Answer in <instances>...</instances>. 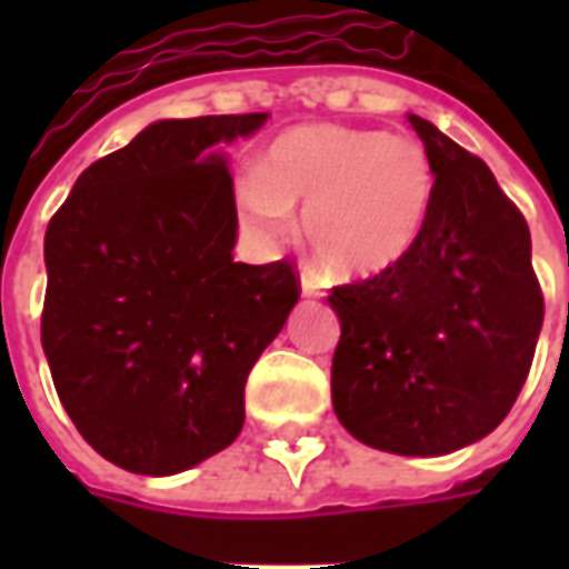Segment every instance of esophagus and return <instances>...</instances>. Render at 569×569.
<instances>
[{
  "label": "esophagus",
  "mask_w": 569,
  "mask_h": 569,
  "mask_svg": "<svg viewBox=\"0 0 569 569\" xmlns=\"http://www.w3.org/2000/svg\"><path fill=\"white\" fill-rule=\"evenodd\" d=\"M301 296H305V298H320L322 296V289H320V283H317V277H313L310 271L301 273Z\"/></svg>",
  "instance_id": "1"
}]
</instances>
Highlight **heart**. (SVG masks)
I'll use <instances>...</instances> for the list:
<instances>
[{
    "label": "heart",
    "mask_w": 569,
    "mask_h": 569,
    "mask_svg": "<svg viewBox=\"0 0 569 569\" xmlns=\"http://www.w3.org/2000/svg\"><path fill=\"white\" fill-rule=\"evenodd\" d=\"M301 231L335 280L393 271L418 243L432 203V163L418 140L345 124H305L264 149L240 186V212L261 234Z\"/></svg>",
    "instance_id": "b5f03b06"
}]
</instances>
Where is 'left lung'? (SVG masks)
Returning a JSON list of instances; mask_svg holds the SVG:
<instances>
[{
  "mask_svg": "<svg viewBox=\"0 0 569 569\" xmlns=\"http://www.w3.org/2000/svg\"><path fill=\"white\" fill-rule=\"evenodd\" d=\"M432 163V203L393 271L338 286L332 406L369 448L441 457L500 427L527 381L542 292L525 216L476 154L408 116Z\"/></svg>",
  "mask_w": 569,
  "mask_h": 569,
  "instance_id": "obj_1",
  "label": "left lung"
}]
</instances>
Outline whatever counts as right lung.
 <instances>
[{"mask_svg": "<svg viewBox=\"0 0 569 569\" xmlns=\"http://www.w3.org/2000/svg\"><path fill=\"white\" fill-rule=\"evenodd\" d=\"M268 112L163 118L76 179L44 231L42 347L109 463L176 476L243 429V387L298 301L289 261H234L224 149Z\"/></svg>", "mask_w": 569, "mask_h": 569, "instance_id": "1", "label": "right lung"}]
</instances>
